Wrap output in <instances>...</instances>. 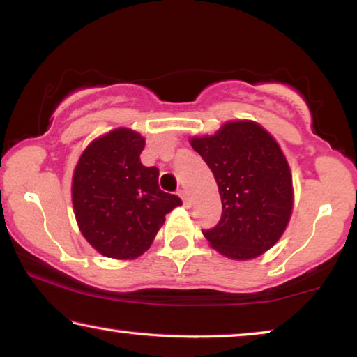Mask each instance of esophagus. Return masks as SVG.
Listing matches in <instances>:
<instances>
[{"label": "esophagus", "instance_id": "esophagus-1", "mask_svg": "<svg viewBox=\"0 0 357 357\" xmlns=\"http://www.w3.org/2000/svg\"><path fill=\"white\" fill-rule=\"evenodd\" d=\"M178 195L181 197V200H183L184 206H190V198H189V193H187V190H184V189L178 190Z\"/></svg>", "mask_w": 357, "mask_h": 357}]
</instances>
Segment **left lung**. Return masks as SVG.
I'll list each match as a JSON object with an SVG mask.
<instances>
[{
  "instance_id": "1",
  "label": "left lung",
  "mask_w": 357,
  "mask_h": 357,
  "mask_svg": "<svg viewBox=\"0 0 357 357\" xmlns=\"http://www.w3.org/2000/svg\"><path fill=\"white\" fill-rule=\"evenodd\" d=\"M190 144L213 172L222 198L220 220L202 229L204 238L233 259L269 250L293 209L291 172L273 135L253 121H229Z\"/></svg>"
}]
</instances>
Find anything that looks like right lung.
<instances>
[{"mask_svg": "<svg viewBox=\"0 0 357 357\" xmlns=\"http://www.w3.org/2000/svg\"><path fill=\"white\" fill-rule=\"evenodd\" d=\"M144 138L114 129L83 151L72 178V204L84 239L108 258L140 257L165 215L183 202L160 190L157 167H144Z\"/></svg>", "mask_w": 357, "mask_h": 357, "instance_id": "obj_1", "label": "right lung"}]
</instances>
